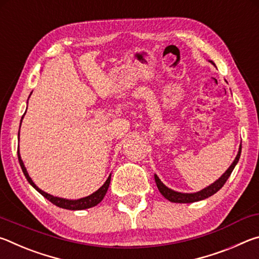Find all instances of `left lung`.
<instances>
[{
    "label": "left lung",
    "mask_w": 259,
    "mask_h": 259,
    "mask_svg": "<svg viewBox=\"0 0 259 259\" xmlns=\"http://www.w3.org/2000/svg\"><path fill=\"white\" fill-rule=\"evenodd\" d=\"M211 63H212V61H211ZM240 155H241V146L239 148V153H238V155H236L235 160L233 161V163H232L230 168L226 170L225 174L223 175V176L219 178L218 181H216L213 184H211V185H210V186L203 188V190L200 191V192H196V193H179V192H175V191L170 190V188L166 187L164 184L160 181V178L155 175L154 177H155L156 186H157V188H159V191H160L161 194L163 195L166 200H169L170 202L191 203V202H196V201L204 200V199L209 198V196L213 195L214 193H217L223 186H224V184L226 183L227 179H229V177L231 176L232 171H233L234 166L236 165V163H238V161L240 159Z\"/></svg>",
    "instance_id": "left-lung-1"
}]
</instances>
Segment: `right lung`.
I'll return each instance as SVG.
<instances>
[{
  "label": "right lung",
  "mask_w": 259,
  "mask_h": 259,
  "mask_svg": "<svg viewBox=\"0 0 259 259\" xmlns=\"http://www.w3.org/2000/svg\"><path fill=\"white\" fill-rule=\"evenodd\" d=\"M25 115V114H24ZM24 117V116H23ZM23 120V119H21ZM21 124V122H20ZM18 137H19V133H18ZM18 160H19V164L21 166V170H23V172L25 175L26 179H27L28 183L32 185L35 190H36L38 193H41V194L45 196L46 199H48L50 201L51 203H54L55 205L59 208H63V209H68V210H83V209H88V208H91V207H95V205H97L100 201L104 199L105 194H106V192L108 190V186H109V183H111V176L107 178V181L105 182L104 185L99 188V190L96 191L93 194L89 195V196H85V198H82V199H78V200H67V199H61V198H57V196L54 195H50L48 194V193L43 192L42 190H40L35 184L33 183L32 178L28 176V172L27 170H26L25 165L23 163V160H21L20 154H19V150H18Z\"/></svg>",
  "instance_id": "right-lung-1"
}]
</instances>
